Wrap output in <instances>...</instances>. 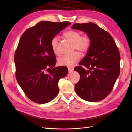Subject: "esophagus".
<instances>
[{"label": "esophagus", "mask_w": 132, "mask_h": 132, "mask_svg": "<svg viewBox=\"0 0 132 132\" xmlns=\"http://www.w3.org/2000/svg\"><path fill=\"white\" fill-rule=\"evenodd\" d=\"M68 71H69V72H70V71H73V70H74L73 68H70V67L68 68Z\"/></svg>", "instance_id": "1"}]
</instances>
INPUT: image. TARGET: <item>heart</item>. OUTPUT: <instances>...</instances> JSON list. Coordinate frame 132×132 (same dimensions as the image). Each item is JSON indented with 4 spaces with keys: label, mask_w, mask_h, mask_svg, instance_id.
Listing matches in <instances>:
<instances>
[{
    "label": "heart",
    "mask_w": 132,
    "mask_h": 132,
    "mask_svg": "<svg viewBox=\"0 0 132 132\" xmlns=\"http://www.w3.org/2000/svg\"><path fill=\"white\" fill-rule=\"evenodd\" d=\"M63 36L73 43V49L74 51L78 50L83 53H85L90 49L91 39L89 35L86 34L81 35L80 32L78 31L69 30L64 33ZM58 39L57 37H53L51 39V45L52 50L56 54H58ZM81 57V54L79 52L76 51L70 55H63L62 57L59 58L58 60V63L61 66L73 67L80 59Z\"/></svg>",
    "instance_id": "obj_1"
}]
</instances>
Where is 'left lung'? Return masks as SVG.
Wrapping results in <instances>:
<instances>
[{
    "label": "left lung",
    "mask_w": 132,
    "mask_h": 132,
    "mask_svg": "<svg viewBox=\"0 0 132 132\" xmlns=\"http://www.w3.org/2000/svg\"><path fill=\"white\" fill-rule=\"evenodd\" d=\"M71 28L86 32L91 39L86 55L74 68L80 74L75 92L86 101H100L111 93L120 73L118 48L111 35L93 22L75 23Z\"/></svg>",
    "instance_id": "left-lung-1"
}]
</instances>
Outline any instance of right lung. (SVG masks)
<instances>
[{
    "mask_svg": "<svg viewBox=\"0 0 132 132\" xmlns=\"http://www.w3.org/2000/svg\"><path fill=\"white\" fill-rule=\"evenodd\" d=\"M70 24L68 21H41L27 29L20 39L14 55L16 78L26 96L34 102H49L59 93L58 82L65 77L68 68H53L57 60L51 41Z\"/></svg>",
    "mask_w": 132,
    "mask_h": 132,
    "instance_id": "right-lung-1",
    "label": "right lung"
}]
</instances>
